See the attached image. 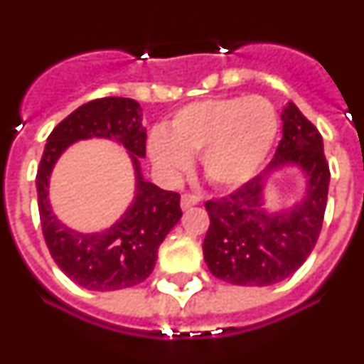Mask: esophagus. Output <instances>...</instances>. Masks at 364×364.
<instances>
[{
	"label": "esophagus",
	"instance_id": "1",
	"mask_svg": "<svg viewBox=\"0 0 364 364\" xmlns=\"http://www.w3.org/2000/svg\"><path fill=\"white\" fill-rule=\"evenodd\" d=\"M198 202H200V198H198L197 195H189V193L182 195V198H180V205H182V210H188V208L198 204Z\"/></svg>",
	"mask_w": 364,
	"mask_h": 364
}]
</instances>
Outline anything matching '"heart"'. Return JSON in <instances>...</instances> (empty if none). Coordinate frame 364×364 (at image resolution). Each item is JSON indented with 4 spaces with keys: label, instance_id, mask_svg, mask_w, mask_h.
Segmentation results:
<instances>
[{
    "label": "heart",
    "instance_id": "heart-1",
    "mask_svg": "<svg viewBox=\"0 0 364 364\" xmlns=\"http://www.w3.org/2000/svg\"><path fill=\"white\" fill-rule=\"evenodd\" d=\"M277 131V112L262 96L205 98L178 109L166 131H154L149 154L173 176L188 169L189 156L200 154L211 186L235 188L259 171Z\"/></svg>",
    "mask_w": 364,
    "mask_h": 364
}]
</instances>
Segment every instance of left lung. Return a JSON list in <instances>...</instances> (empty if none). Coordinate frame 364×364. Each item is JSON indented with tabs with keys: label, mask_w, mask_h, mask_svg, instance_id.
Masks as SVG:
<instances>
[{
	"label": "left lung",
	"mask_w": 364,
	"mask_h": 364,
	"mask_svg": "<svg viewBox=\"0 0 364 364\" xmlns=\"http://www.w3.org/2000/svg\"><path fill=\"white\" fill-rule=\"evenodd\" d=\"M282 138L262 175L228 197L205 202L210 230L204 259L215 277L237 286H269L284 281L308 259L323 228L330 167L323 138L294 102L282 109ZM284 165L307 175V195L291 210L266 214L262 193L267 176Z\"/></svg>",
	"instance_id": "8db88e82"
}]
</instances>
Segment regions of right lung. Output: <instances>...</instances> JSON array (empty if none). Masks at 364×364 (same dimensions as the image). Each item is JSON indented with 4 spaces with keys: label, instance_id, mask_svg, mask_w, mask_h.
I'll use <instances>...</instances> for the list:
<instances>
[{
    "label": "right lung",
    "instance_id": "add662e5",
    "mask_svg": "<svg viewBox=\"0 0 364 364\" xmlns=\"http://www.w3.org/2000/svg\"><path fill=\"white\" fill-rule=\"evenodd\" d=\"M92 136L112 137L130 151L137 171V195L114 227L102 234H78L63 227L50 210L48 178L70 143ZM146 138L140 104L120 96L80 105L47 138L36 175L41 231L58 268L87 290H122L146 281L160 244L182 217L178 193L164 191L142 178L138 159L146 156Z\"/></svg>",
    "mask_w": 364,
    "mask_h": 364
}]
</instances>
